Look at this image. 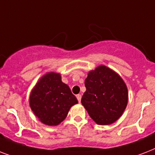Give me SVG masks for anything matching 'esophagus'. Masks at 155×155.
I'll return each mask as SVG.
<instances>
[{"label": "esophagus", "mask_w": 155, "mask_h": 155, "mask_svg": "<svg viewBox=\"0 0 155 155\" xmlns=\"http://www.w3.org/2000/svg\"><path fill=\"white\" fill-rule=\"evenodd\" d=\"M81 97H82V96H81V95H80V94L76 95V98H77L78 101H79V102L81 101Z\"/></svg>", "instance_id": "obj_1"}]
</instances>
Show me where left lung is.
I'll use <instances>...</instances> for the list:
<instances>
[{
    "label": "left lung",
    "mask_w": 155,
    "mask_h": 155,
    "mask_svg": "<svg viewBox=\"0 0 155 155\" xmlns=\"http://www.w3.org/2000/svg\"><path fill=\"white\" fill-rule=\"evenodd\" d=\"M81 103L98 125L113 124L121 117L128 104L127 86L117 73L104 65L90 71L84 82Z\"/></svg>",
    "instance_id": "8db88e82"
}]
</instances>
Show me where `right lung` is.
Masks as SVG:
<instances>
[{
	"label": "right lung",
	"instance_id": "add662e5",
	"mask_svg": "<svg viewBox=\"0 0 155 155\" xmlns=\"http://www.w3.org/2000/svg\"><path fill=\"white\" fill-rule=\"evenodd\" d=\"M31 110L42 123L50 126L59 125L70 108L78 103L61 75L47 72L40 78L30 95Z\"/></svg>",
	"mask_w": 155,
	"mask_h": 155
}]
</instances>
